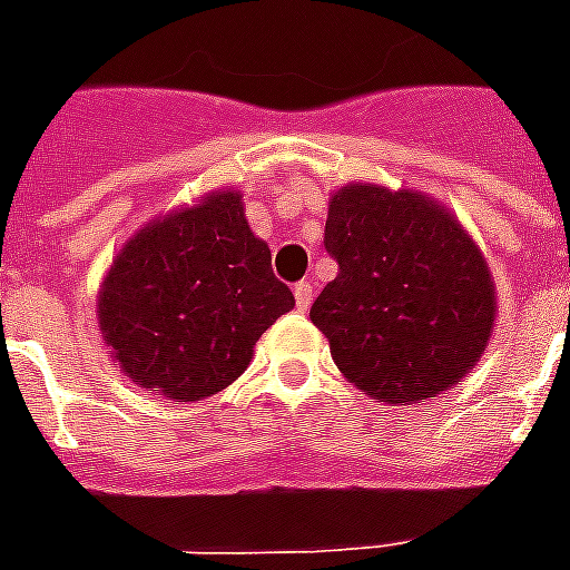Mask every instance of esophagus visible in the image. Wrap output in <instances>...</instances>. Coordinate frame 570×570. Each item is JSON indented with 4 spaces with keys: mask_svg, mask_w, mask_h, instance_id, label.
I'll return each instance as SVG.
<instances>
[{
    "mask_svg": "<svg viewBox=\"0 0 570 570\" xmlns=\"http://www.w3.org/2000/svg\"><path fill=\"white\" fill-rule=\"evenodd\" d=\"M293 296H296L298 311H308L311 298H314V284H311V281H298V284L293 286Z\"/></svg>",
    "mask_w": 570,
    "mask_h": 570,
    "instance_id": "esophagus-1",
    "label": "esophagus"
}]
</instances>
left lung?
Here are the masks:
<instances>
[{
	"label": "left lung",
	"mask_w": 570,
	"mask_h": 570,
	"mask_svg": "<svg viewBox=\"0 0 570 570\" xmlns=\"http://www.w3.org/2000/svg\"><path fill=\"white\" fill-rule=\"evenodd\" d=\"M323 247L338 274L311 305V323L347 382L409 406L476 366L494 330V281L442 204L351 183L330 198Z\"/></svg>",
	"instance_id": "8db88e82"
}]
</instances>
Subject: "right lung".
Instances as JSON below:
<instances>
[{
    "mask_svg": "<svg viewBox=\"0 0 570 570\" xmlns=\"http://www.w3.org/2000/svg\"><path fill=\"white\" fill-rule=\"evenodd\" d=\"M293 305L244 200L225 188L130 237L106 274L97 321L128 379L195 403L235 382L259 335Z\"/></svg>",
    "mask_w": 570,
    "mask_h": 570,
    "instance_id": "1",
    "label": "right lung"
}]
</instances>
